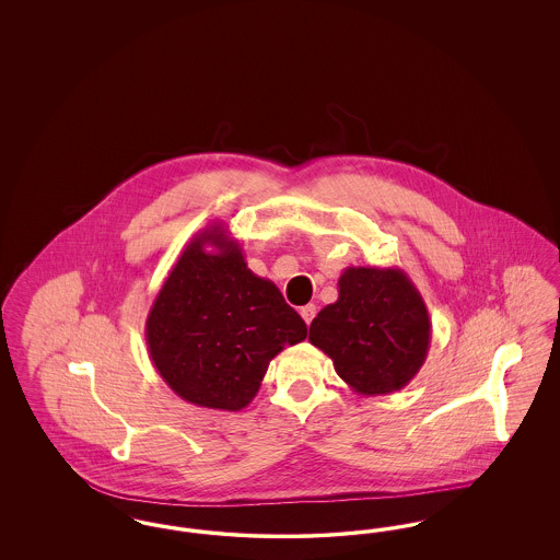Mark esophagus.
Here are the masks:
<instances>
[{
	"label": "esophagus",
	"instance_id": "1",
	"mask_svg": "<svg viewBox=\"0 0 560 560\" xmlns=\"http://www.w3.org/2000/svg\"><path fill=\"white\" fill-rule=\"evenodd\" d=\"M300 315H302V319L306 320V325H311L313 319H315V315H317V306L315 304H306V306L300 308Z\"/></svg>",
	"mask_w": 560,
	"mask_h": 560
}]
</instances>
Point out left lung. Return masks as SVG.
I'll return each mask as SVG.
<instances>
[{"mask_svg": "<svg viewBox=\"0 0 560 560\" xmlns=\"http://www.w3.org/2000/svg\"><path fill=\"white\" fill-rule=\"evenodd\" d=\"M432 323L422 293L397 267H348L338 300L311 323L320 348L348 386L365 397L405 388L422 370Z\"/></svg>", "mask_w": 560, "mask_h": 560, "instance_id": "left-lung-1", "label": "left lung"}]
</instances>
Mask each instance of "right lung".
I'll list each match as a JSON object with an SVG mask.
<instances>
[{"mask_svg": "<svg viewBox=\"0 0 560 560\" xmlns=\"http://www.w3.org/2000/svg\"><path fill=\"white\" fill-rule=\"evenodd\" d=\"M279 288L254 275L226 224L188 241L147 317V347L163 382L197 407L240 411L268 363L306 338Z\"/></svg>", "mask_w": 560, "mask_h": 560, "instance_id": "1", "label": "right lung"}]
</instances>
